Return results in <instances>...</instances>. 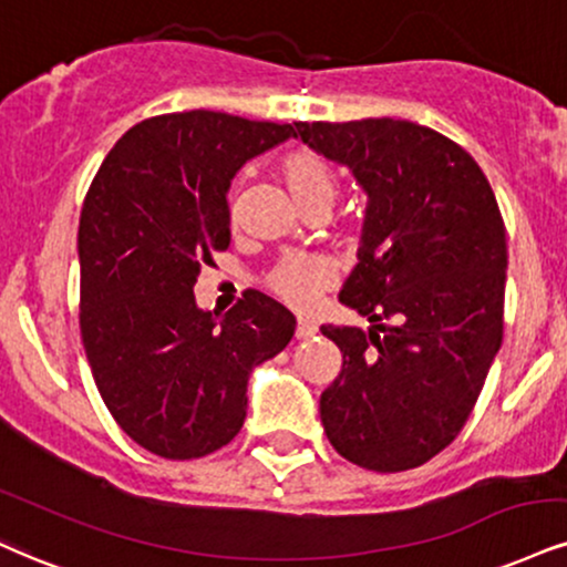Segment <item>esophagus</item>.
I'll list each match as a JSON object with an SVG mask.
<instances>
[{
  "mask_svg": "<svg viewBox=\"0 0 567 567\" xmlns=\"http://www.w3.org/2000/svg\"><path fill=\"white\" fill-rule=\"evenodd\" d=\"M317 322H311V319H298V327H296V338L298 340H306V338H313L317 336Z\"/></svg>",
  "mask_w": 567,
  "mask_h": 567,
  "instance_id": "34e87169",
  "label": "esophagus"
}]
</instances>
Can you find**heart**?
I'll return each mask as SVG.
<instances>
[{
    "label": "heart",
    "mask_w": 567,
    "mask_h": 567,
    "mask_svg": "<svg viewBox=\"0 0 567 567\" xmlns=\"http://www.w3.org/2000/svg\"><path fill=\"white\" fill-rule=\"evenodd\" d=\"M285 187L296 206L301 210L309 208H330L338 197V176L330 168V163L319 158L311 150H296L279 166ZM332 282V269L324 261L311 256H288L271 269L269 290L279 301H285L292 309L306 311L311 309L317 296Z\"/></svg>",
    "instance_id": "1"
}]
</instances>
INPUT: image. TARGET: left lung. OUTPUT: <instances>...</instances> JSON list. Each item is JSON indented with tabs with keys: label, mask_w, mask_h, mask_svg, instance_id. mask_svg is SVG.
I'll use <instances>...</instances> for the list:
<instances>
[{
	"label": "left lung",
	"mask_w": 567,
	"mask_h": 567,
	"mask_svg": "<svg viewBox=\"0 0 567 567\" xmlns=\"http://www.w3.org/2000/svg\"><path fill=\"white\" fill-rule=\"evenodd\" d=\"M292 136L367 193L340 303L372 327L322 324L343 353L319 399L324 433L364 470L420 467L465 427L502 346L507 235L494 189L467 150L412 121H296Z\"/></svg>",
	"instance_id": "8db88e82"
}]
</instances>
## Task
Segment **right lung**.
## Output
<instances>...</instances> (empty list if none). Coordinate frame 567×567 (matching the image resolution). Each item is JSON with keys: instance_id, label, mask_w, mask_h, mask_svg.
<instances>
[{"instance_id": "obj_1", "label": "right lung", "mask_w": 567, "mask_h": 567, "mask_svg": "<svg viewBox=\"0 0 567 567\" xmlns=\"http://www.w3.org/2000/svg\"><path fill=\"white\" fill-rule=\"evenodd\" d=\"M290 124L189 111L142 121L115 142L79 221L81 340L97 391L128 439L197 460L240 433L254 367L277 357L296 317L258 290L224 313L195 282L229 248L227 193Z\"/></svg>"}]
</instances>
